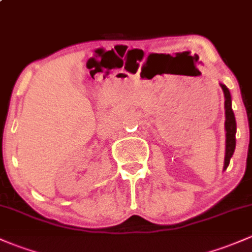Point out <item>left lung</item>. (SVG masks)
Instances as JSON below:
<instances>
[{
	"instance_id": "8db88e82",
	"label": "left lung",
	"mask_w": 252,
	"mask_h": 252,
	"mask_svg": "<svg viewBox=\"0 0 252 252\" xmlns=\"http://www.w3.org/2000/svg\"><path fill=\"white\" fill-rule=\"evenodd\" d=\"M224 94V114H226V121H224V129H226V153H224V164L223 169H226L229 164V159L234 153L235 149V131H237V124H235L234 113L232 110V99L229 90L226 85L220 84Z\"/></svg>"
}]
</instances>
